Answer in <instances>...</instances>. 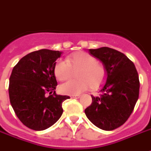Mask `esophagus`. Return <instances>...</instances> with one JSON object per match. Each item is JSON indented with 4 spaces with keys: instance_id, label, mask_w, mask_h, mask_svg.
Listing matches in <instances>:
<instances>
[{
    "instance_id": "obj_1",
    "label": "esophagus",
    "mask_w": 151,
    "mask_h": 151,
    "mask_svg": "<svg viewBox=\"0 0 151 151\" xmlns=\"http://www.w3.org/2000/svg\"><path fill=\"white\" fill-rule=\"evenodd\" d=\"M70 96H71L72 98L78 99V98H80V96H81V95H71Z\"/></svg>"
}]
</instances>
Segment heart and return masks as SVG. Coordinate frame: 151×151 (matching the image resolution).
Returning <instances> with one entry per match:
<instances>
[{
    "mask_svg": "<svg viewBox=\"0 0 151 151\" xmlns=\"http://www.w3.org/2000/svg\"><path fill=\"white\" fill-rule=\"evenodd\" d=\"M66 61L56 60L54 65V74L60 82H65L72 77V70L78 69L76 77L78 79L72 80L60 86V91L67 95H77L85 91L91 86L98 88L106 78V69L96 57L85 52L74 53Z\"/></svg>",
    "mask_w": 151,
    "mask_h": 151,
    "instance_id": "b5f03b06",
    "label": "heart"
}]
</instances>
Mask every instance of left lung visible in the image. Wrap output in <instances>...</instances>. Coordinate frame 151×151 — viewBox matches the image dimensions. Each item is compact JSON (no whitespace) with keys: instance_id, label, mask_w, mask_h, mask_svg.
Wrapping results in <instances>:
<instances>
[{"instance_id":"left-lung-1","label":"left lung","mask_w":151,"mask_h":151,"mask_svg":"<svg viewBox=\"0 0 151 151\" xmlns=\"http://www.w3.org/2000/svg\"><path fill=\"white\" fill-rule=\"evenodd\" d=\"M89 52L104 63L107 80L99 96L91 95L86 116L99 129L113 130L125 123L134 109L139 96L138 73L133 61L117 50L103 47Z\"/></svg>"}]
</instances>
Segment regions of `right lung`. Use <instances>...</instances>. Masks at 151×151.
<instances>
[{"label": "right lung", "instance_id": "1", "mask_svg": "<svg viewBox=\"0 0 151 151\" xmlns=\"http://www.w3.org/2000/svg\"><path fill=\"white\" fill-rule=\"evenodd\" d=\"M59 51L41 49L23 56L9 78V95L16 116L25 126L41 131L56 123L63 113L62 103L69 98L56 95L54 65Z\"/></svg>", "mask_w": 151, "mask_h": 151}]
</instances>
